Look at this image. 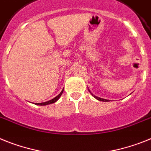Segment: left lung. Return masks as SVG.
Wrapping results in <instances>:
<instances>
[{"label":"left lung","mask_w":151,"mask_h":151,"mask_svg":"<svg viewBox=\"0 0 151 151\" xmlns=\"http://www.w3.org/2000/svg\"><path fill=\"white\" fill-rule=\"evenodd\" d=\"M88 91H89L90 93H91V95H92V96H93V97L95 98V99H97V100H99V101H110V100H108V99H101V98H99V97H97V96H95V95H93V94L91 93V91H90V90H89V88H88Z\"/></svg>","instance_id":"8db88e82"}]
</instances>
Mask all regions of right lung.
Here are the masks:
<instances>
[{
  "label": "right lung",
  "instance_id": "add662e5",
  "mask_svg": "<svg viewBox=\"0 0 151 151\" xmlns=\"http://www.w3.org/2000/svg\"><path fill=\"white\" fill-rule=\"evenodd\" d=\"M63 93V89L62 90L61 92H60L59 95L56 96V97H55L54 99H51V100H50V101H46V102H41V103H35V105H50V104H52V103H55L56 101H58V99H60V96L62 95V94Z\"/></svg>",
  "mask_w": 151,
  "mask_h": 151
}]
</instances>
